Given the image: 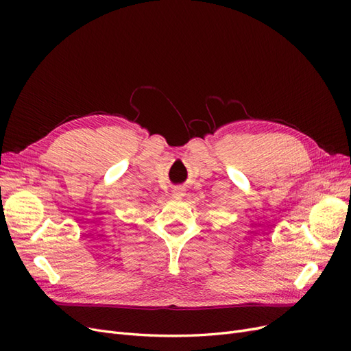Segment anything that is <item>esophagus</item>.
I'll return each mask as SVG.
<instances>
[{"label": "esophagus", "instance_id": "obj_1", "mask_svg": "<svg viewBox=\"0 0 351 351\" xmlns=\"http://www.w3.org/2000/svg\"><path fill=\"white\" fill-rule=\"evenodd\" d=\"M171 195L176 197V199H182L184 195H186V189L183 186H176L173 190H171Z\"/></svg>", "mask_w": 351, "mask_h": 351}]
</instances>
